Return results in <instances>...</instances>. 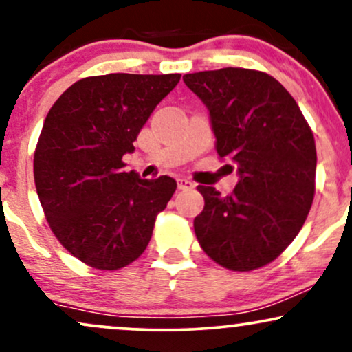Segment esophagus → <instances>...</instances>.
<instances>
[{"label": "esophagus", "mask_w": 352, "mask_h": 352, "mask_svg": "<svg viewBox=\"0 0 352 352\" xmlns=\"http://www.w3.org/2000/svg\"><path fill=\"white\" fill-rule=\"evenodd\" d=\"M177 184H179L180 190H188V188L195 187V185H193V182H190L188 179H177Z\"/></svg>", "instance_id": "obj_1"}]
</instances>
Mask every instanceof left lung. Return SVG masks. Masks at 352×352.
Listing matches in <instances>:
<instances>
[{
  "instance_id": "8db88e82",
  "label": "left lung",
  "mask_w": 352,
  "mask_h": 352,
  "mask_svg": "<svg viewBox=\"0 0 352 352\" xmlns=\"http://www.w3.org/2000/svg\"><path fill=\"white\" fill-rule=\"evenodd\" d=\"M210 112L215 148L236 165L238 184L221 197L199 185L197 240L218 265L252 272L296 238L314 199L316 145L296 100L266 72L223 67L185 74Z\"/></svg>"
}]
</instances>
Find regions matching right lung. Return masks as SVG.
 Returning a JSON list of instances; mask_svg holds the SVG:
<instances>
[{
  "label": "right lung",
  "mask_w": 352,
  "mask_h": 352,
  "mask_svg": "<svg viewBox=\"0 0 352 352\" xmlns=\"http://www.w3.org/2000/svg\"><path fill=\"white\" fill-rule=\"evenodd\" d=\"M180 74L80 79L47 112L34 152V184L60 245L98 270H119L151 241L177 188L172 177L140 179L122 157Z\"/></svg>",
  "instance_id": "1"
}]
</instances>
